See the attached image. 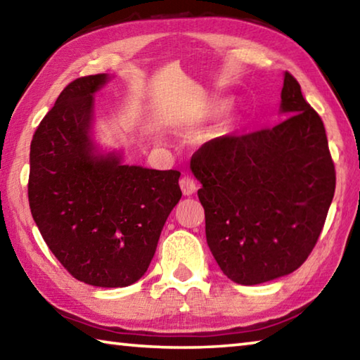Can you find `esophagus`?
<instances>
[{
  "instance_id": "obj_1",
  "label": "esophagus",
  "mask_w": 360,
  "mask_h": 360,
  "mask_svg": "<svg viewBox=\"0 0 360 360\" xmlns=\"http://www.w3.org/2000/svg\"><path fill=\"white\" fill-rule=\"evenodd\" d=\"M179 186H181L182 193L187 195V197H191V195H193L195 191H197V184H195V181L192 178H188V176L181 178Z\"/></svg>"
}]
</instances>
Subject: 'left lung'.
Listing matches in <instances>:
<instances>
[{
  "instance_id": "1",
  "label": "left lung",
  "mask_w": 360,
  "mask_h": 360,
  "mask_svg": "<svg viewBox=\"0 0 360 360\" xmlns=\"http://www.w3.org/2000/svg\"><path fill=\"white\" fill-rule=\"evenodd\" d=\"M281 124L219 136L195 152L206 241L224 275L254 285L295 271L318 243L335 193L324 124L284 72Z\"/></svg>"
}]
</instances>
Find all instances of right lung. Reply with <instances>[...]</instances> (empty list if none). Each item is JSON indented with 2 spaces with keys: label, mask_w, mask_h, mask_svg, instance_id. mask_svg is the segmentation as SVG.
<instances>
[{
  "label": "right lung",
  "mask_w": 360,
  "mask_h": 360,
  "mask_svg": "<svg viewBox=\"0 0 360 360\" xmlns=\"http://www.w3.org/2000/svg\"><path fill=\"white\" fill-rule=\"evenodd\" d=\"M108 75L79 77L58 95L30 148L28 202L46 245L71 276L125 288L149 268L167 217L181 200L176 169L124 165L90 136L94 94Z\"/></svg>",
  "instance_id": "add662e5"
}]
</instances>
